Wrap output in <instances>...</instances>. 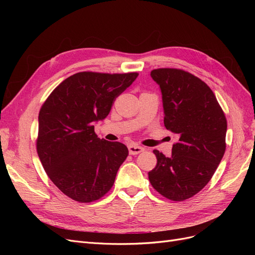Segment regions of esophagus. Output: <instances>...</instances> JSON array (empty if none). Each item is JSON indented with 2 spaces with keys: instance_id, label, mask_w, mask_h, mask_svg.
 Instances as JSON below:
<instances>
[{
  "instance_id": "obj_1",
  "label": "esophagus",
  "mask_w": 255,
  "mask_h": 255,
  "mask_svg": "<svg viewBox=\"0 0 255 255\" xmlns=\"http://www.w3.org/2000/svg\"><path fill=\"white\" fill-rule=\"evenodd\" d=\"M143 151H144V148H142V146H140V145H137L135 143H132L128 145V152L130 155H137V154H139Z\"/></svg>"
}]
</instances>
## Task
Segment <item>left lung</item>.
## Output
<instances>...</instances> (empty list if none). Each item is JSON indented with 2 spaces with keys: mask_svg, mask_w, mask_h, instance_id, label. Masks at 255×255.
I'll return each mask as SVG.
<instances>
[{
  "mask_svg": "<svg viewBox=\"0 0 255 255\" xmlns=\"http://www.w3.org/2000/svg\"><path fill=\"white\" fill-rule=\"evenodd\" d=\"M163 95L164 125L176 134L172 154L154 150L157 164L149 174L153 188L172 201L194 197L211 181L226 152L227 119L214 92L182 69L151 71Z\"/></svg>",
  "mask_w": 255,
  "mask_h": 255,
  "instance_id": "obj_1",
  "label": "left lung"
}]
</instances>
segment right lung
Masks as SVG:
<instances>
[{
	"mask_svg": "<svg viewBox=\"0 0 255 255\" xmlns=\"http://www.w3.org/2000/svg\"><path fill=\"white\" fill-rule=\"evenodd\" d=\"M137 72L84 71L61 82L42 104L36 149L45 173L67 197L90 203L113 187L127 145L98 138L94 122L110 114Z\"/></svg>",
	"mask_w": 255,
	"mask_h": 255,
	"instance_id": "obj_1",
	"label": "right lung"
}]
</instances>
